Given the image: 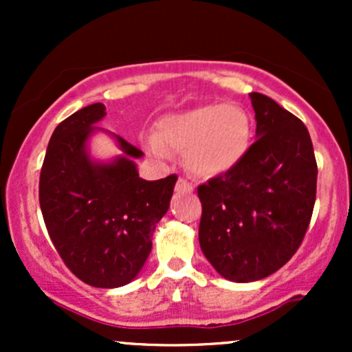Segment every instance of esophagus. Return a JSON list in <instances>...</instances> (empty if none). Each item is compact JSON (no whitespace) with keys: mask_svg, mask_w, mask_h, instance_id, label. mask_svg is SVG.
<instances>
[{"mask_svg":"<svg viewBox=\"0 0 352 352\" xmlns=\"http://www.w3.org/2000/svg\"><path fill=\"white\" fill-rule=\"evenodd\" d=\"M177 192L192 193V192H193L192 184H188V182L184 180V179H179V180H177Z\"/></svg>","mask_w":352,"mask_h":352,"instance_id":"1","label":"esophagus"}]
</instances>
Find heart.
<instances>
[{"mask_svg": "<svg viewBox=\"0 0 352 352\" xmlns=\"http://www.w3.org/2000/svg\"><path fill=\"white\" fill-rule=\"evenodd\" d=\"M252 144V119L236 104H205L160 119L157 134L147 135V151L167 159L185 153L188 168L204 179L228 175L243 162Z\"/></svg>", "mask_w": 352, "mask_h": 352, "instance_id": "obj_1", "label": "heart"}]
</instances>
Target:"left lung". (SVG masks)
<instances>
[{
    "label": "left lung",
    "mask_w": 352,
    "mask_h": 352,
    "mask_svg": "<svg viewBox=\"0 0 352 352\" xmlns=\"http://www.w3.org/2000/svg\"><path fill=\"white\" fill-rule=\"evenodd\" d=\"M256 140L228 175L199 187L200 248L221 278L263 280L300 248L316 200L306 125L268 96L250 94Z\"/></svg>",
    "instance_id": "obj_1"
}]
</instances>
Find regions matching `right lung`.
I'll list each match as a JSON object with an SVG mask.
<instances>
[{
  "label": "right lung",
  "instance_id": "obj_1",
  "mask_svg": "<svg viewBox=\"0 0 352 352\" xmlns=\"http://www.w3.org/2000/svg\"><path fill=\"white\" fill-rule=\"evenodd\" d=\"M104 117L106 106L96 102L54 129L39 177V205L67 268L87 285L111 289L134 281L144 268L177 175L140 179L135 159L144 152L98 127ZM99 131L121 151L111 161L90 155V139Z\"/></svg>",
  "mask_w": 352,
  "mask_h": 352
}]
</instances>
